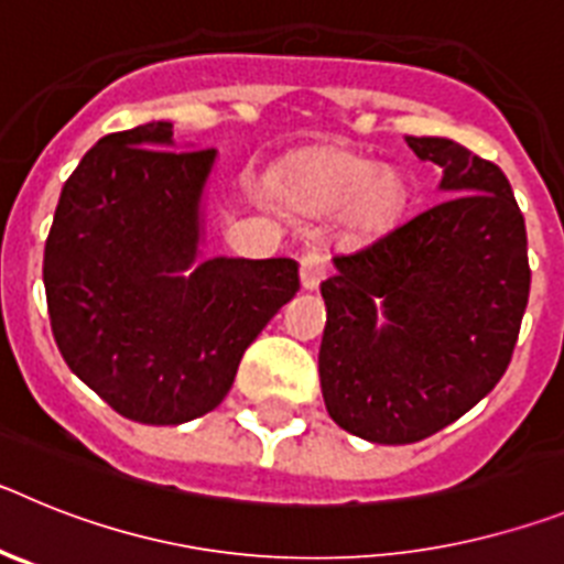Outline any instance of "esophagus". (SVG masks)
Here are the masks:
<instances>
[{
  "instance_id": "esophagus-1",
  "label": "esophagus",
  "mask_w": 564,
  "mask_h": 564,
  "mask_svg": "<svg viewBox=\"0 0 564 564\" xmlns=\"http://www.w3.org/2000/svg\"><path fill=\"white\" fill-rule=\"evenodd\" d=\"M299 273H302V288H307V291L318 288V282H322L327 273L325 257L316 251H305L302 259H299Z\"/></svg>"
}]
</instances>
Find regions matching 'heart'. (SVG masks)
Wrapping results in <instances>:
<instances>
[{
    "mask_svg": "<svg viewBox=\"0 0 564 564\" xmlns=\"http://www.w3.org/2000/svg\"><path fill=\"white\" fill-rule=\"evenodd\" d=\"M288 194L305 212H333L352 203L358 220L376 223L401 200V183L361 154L333 149L302 163L288 181Z\"/></svg>",
    "mask_w": 564,
    "mask_h": 564,
    "instance_id": "obj_1",
    "label": "heart"
}]
</instances>
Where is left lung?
Masks as SVG:
<instances>
[{"label": "left lung", "mask_w": 564, "mask_h": 564, "mask_svg": "<svg viewBox=\"0 0 564 564\" xmlns=\"http://www.w3.org/2000/svg\"><path fill=\"white\" fill-rule=\"evenodd\" d=\"M406 143L443 169L446 197L336 253L322 282L327 412L350 435L390 446L435 435L495 390L531 291L525 220L502 169L449 138Z\"/></svg>", "instance_id": "left-lung-1"}]
</instances>
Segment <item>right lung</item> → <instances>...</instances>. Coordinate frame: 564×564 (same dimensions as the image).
Instances as JSON below:
<instances>
[{
  "instance_id": "right-lung-1",
  "label": "right lung",
  "mask_w": 564,
  "mask_h": 564,
  "mask_svg": "<svg viewBox=\"0 0 564 564\" xmlns=\"http://www.w3.org/2000/svg\"><path fill=\"white\" fill-rule=\"evenodd\" d=\"M166 147L163 121L104 134L64 183L44 246L64 361L118 415L152 426L212 412L299 291L293 259L217 257L181 276L197 257L214 149Z\"/></svg>"
}]
</instances>
